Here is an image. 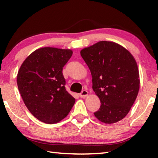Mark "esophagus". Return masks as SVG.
Listing matches in <instances>:
<instances>
[{
    "label": "esophagus",
    "mask_w": 158,
    "mask_h": 158,
    "mask_svg": "<svg viewBox=\"0 0 158 158\" xmlns=\"http://www.w3.org/2000/svg\"><path fill=\"white\" fill-rule=\"evenodd\" d=\"M88 94H89V92H88L86 90H83L81 93H80L79 95H80V97H81V98H85L88 95Z\"/></svg>",
    "instance_id": "obj_1"
}]
</instances>
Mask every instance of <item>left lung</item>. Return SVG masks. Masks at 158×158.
<instances>
[{
	"instance_id": "left-lung-1",
	"label": "left lung",
	"mask_w": 158,
	"mask_h": 158,
	"mask_svg": "<svg viewBox=\"0 0 158 158\" xmlns=\"http://www.w3.org/2000/svg\"><path fill=\"white\" fill-rule=\"evenodd\" d=\"M80 53L90 69L93 90L101 102L95 116L106 124L121 121L130 111L139 90L135 58L123 47L108 41L98 42Z\"/></svg>"
}]
</instances>
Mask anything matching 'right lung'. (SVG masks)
Masks as SVG:
<instances>
[{"label":"right lung","mask_w":158,"mask_h":158,"mask_svg":"<svg viewBox=\"0 0 158 158\" xmlns=\"http://www.w3.org/2000/svg\"><path fill=\"white\" fill-rule=\"evenodd\" d=\"M73 55L70 49L43 47L31 53L21 65L17 85L26 107L47 124L65 118L75 99L67 91L63 68Z\"/></svg>","instance_id":"obj_1"}]
</instances>
